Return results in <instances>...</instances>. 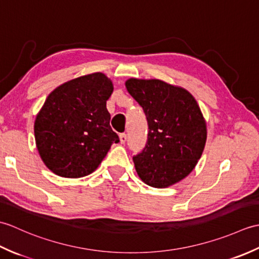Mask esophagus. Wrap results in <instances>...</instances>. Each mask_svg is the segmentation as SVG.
Segmentation results:
<instances>
[{
  "label": "esophagus",
  "instance_id": "esophagus-1",
  "mask_svg": "<svg viewBox=\"0 0 259 259\" xmlns=\"http://www.w3.org/2000/svg\"><path fill=\"white\" fill-rule=\"evenodd\" d=\"M119 139H120L121 144H124V142L126 141V135L125 134H120L119 135Z\"/></svg>",
  "mask_w": 259,
  "mask_h": 259
}]
</instances>
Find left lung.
Returning <instances> with one entry per match:
<instances>
[{
  "label": "left lung",
  "instance_id": "left-lung-1",
  "mask_svg": "<svg viewBox=\"0 0 259 259\" xmlns=\"http://www.w3.org/2000/svg\"><path fill=\"white\" fill-rule=\"evenodd\" d=\"M125 88L144 109L149 129L146 147L134 157L139 177L155 188L183 180L196 167L207 139L206 121L195 98L158 79L131 78Z\"/></svg>",
  "mask_w": 259,
  "mask_h": 259
}]
</instances>
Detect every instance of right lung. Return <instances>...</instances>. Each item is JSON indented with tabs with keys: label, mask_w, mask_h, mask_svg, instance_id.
<instances>
[{
	"label": "right lung",
	"mask_w": 259,
	"mask_h": 259,
	"mask_svg": "<svg viewBox=\"0 0 259 259\" xmlns=\"http://www.w3.org/2000/svg\"><path fill=\"white\" fill-rule=\"evenodd\" d=\"M108 76L96 72L59 85L48 96L34 122L37 151L52 172L64 178L92 174L119 137L110 126Z\"/></svg>",
	"instance_id": "obj_1"
}]
</instances>
